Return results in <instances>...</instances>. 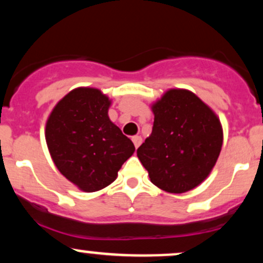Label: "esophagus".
<instances>
[{"label": "esophagus", "instance_id": "obj_1", "mask_svg": "<svg viewBox=\"0 0 263 263\" xmlns=\"http://www.w3.org/2000/svg\"><path fill=\"white\" fill-rule=\"evenodd\" d=\"M132 142H134L136 148H138V147H140V144L142 143V138L140 137V136H135V137H132Z\"/></svg>", "mask_w": 263, "mask_h": 263}]
</instances>
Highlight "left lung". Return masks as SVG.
<instances>
[{
  "label": "left lung",
  "mask_w": 263,
  "mask_h": 263,
  "mask_svg": "<svg viewBox=\"0 0 263 263\" xmlns=\"http://www.w3.org/2000/svg\"><path fill=\"white\" fill-rule=\"evenodd\" d=\"M152 110V134L138 147V158L158 188L188 192L209 176L220 155L219 119L197 95L180 89L165 92Z\"/></svg>",
  "instance_id": "obj_1"
}]
</instances>
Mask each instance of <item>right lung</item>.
Returning a JSON list of instances; mask_svg holds the SVG:
<instances>
[{
  "instance_id": "obj_1",
  "label": "right lung",
  "mask_w": 263,
  "mask_h": 263,
  "mask_svg": "<svg viewBox=\"0 0 263 263\" xmlns=\"http://www.w3.org/2000/svg\"><path fill=\"white\" fill-rule=\"evenodd\" d=\"M110 100L100 90L79 87L50 114L45 140L57 168L84 192L100 190L116 179L135 146L107 116Z\"/></svg>"
}]
</instances>
